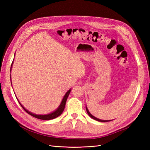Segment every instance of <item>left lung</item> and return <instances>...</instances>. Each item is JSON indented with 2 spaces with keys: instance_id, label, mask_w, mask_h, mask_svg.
Listing matches in <instances>:
<instances>
[{
  "instance_id": "left-lung-1",
  "label": "left lung",
  "mask_w": 150,
  "mask_h": 150,
  "mask_svg": "<svg viewBox=\"0 0 150 150\" xmlns=\"http://www.w3.org/2000/svg\"><path fill=\"white\" fill-rule=\"evenodd\" d=\"M86 111H87V112H88V114L89 115V116L91 117H92L93 119L95 120L98 121H101V122H107V121H107V120H99V119H98V118H96V117L93 116L91 114V113L89 112V111H88V108H86Z\"/></svg>"
}]
</instances>
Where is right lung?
I'll list each match as a JSON object with an SVG mask.
<instances>
[{
    "instance_id": "1",
    "label": "right lung",
    "mask_w": 150,
    "mask_h": 150,
    "mask_svg": "<svg viewBox=\"0 0 150 150\" xmlns=\"http://www.w3.org/2000/svg\"><path fill=\"white\" fill-rule=\"evenodd\" d=\"M11 65V66H12ZM71 92V89H69L68 91L66 93L64 97L63 98V99L62 101L60 104L59 107L57 110L54 111L53 112L51 113V114H49V115H35V114H33V113H32L30 112H29V111H28L26 110V109H25V108L23 107V106L22 105V104L19 103L20 105L22 106V108L24 109V110L27 112L28 113L29 115H31L32 116H33L34 117H36V118L38 119H40V120H52V119H54L56 118V117H58L59 116H60L62 112H63V111H64V108H65V105H66V101H67V97L68 96H69V94Z\"/></svg>"
}]
</instances>
